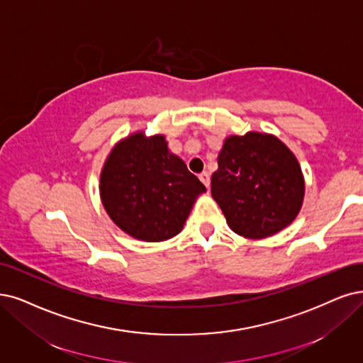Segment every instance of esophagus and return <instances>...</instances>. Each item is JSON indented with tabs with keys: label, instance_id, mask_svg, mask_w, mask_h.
<instances>
[{
	"label": "esophagus",
	"instance_id": "obj_1",
	"mask_svg": "<svg viewBox=\"0 0 363 363\" xmlns=\"http://www.w3.org/2000/svg\"><path fill=\"white\" fill-rule=\"evenodd\" d=\"M199 179L203 182V185L206 186V189L211 185V177H209L208 172H202V173H200V174H199Z\"/></svg>",
	"mask_w": 363,
	"mask_h": 363
}]
</instances>
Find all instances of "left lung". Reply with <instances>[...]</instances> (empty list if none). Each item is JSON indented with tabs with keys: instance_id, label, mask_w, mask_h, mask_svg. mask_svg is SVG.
Instances as JSON below:
<instances>
[{
	"instance_id": "8db88e82",
	"label": "left lung",
	"mask_w": 363,
	"mask_h": 363,
	"mask_svg": "<svg viewBox=\"0 0 363 363\" xmlns=\"http://www.w3.org/2000/svg\"><path fill=\"white\" fill-rule=\"evenodd\" d=\"M211 193L236 235L263 239L296 220L305 179L284 142L269 133L248 131L224 139Z\"/></svg>"
}]
</instances>
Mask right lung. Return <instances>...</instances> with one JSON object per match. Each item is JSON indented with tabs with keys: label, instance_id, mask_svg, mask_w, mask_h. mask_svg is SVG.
Instances as JSON below:
<instances>
[{
	"label": "right lung",
	"instance_id": "obj_1",
	"mask_svg": "<svg viewBox=\"0 0 363 363\" xmlns=\"http://www.w3.org/2000/svg\"><path fill=\"white\" fill-rule=\"evenodd\" d=\"M107 216L134 239L163 242L181 233L206 186L169 151L164 134L136 131L121 139L100 172Z\"/></svg>",
	"mask_w": 363,
	"mask_h": 363
}]
</instances>
